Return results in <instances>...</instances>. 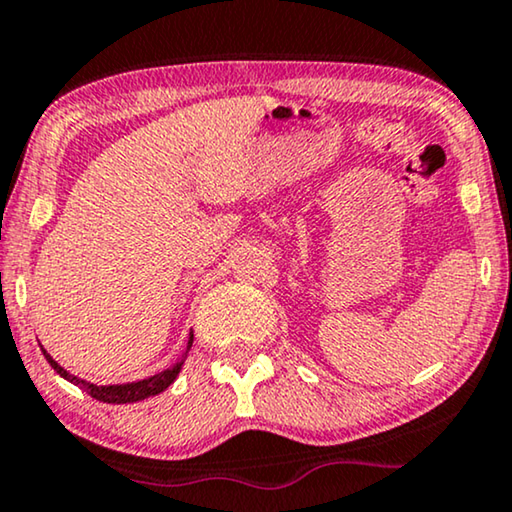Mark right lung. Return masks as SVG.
I'll return each instance as SVG.
<instances>
[{
	"label": "right lung",
	"instance_id": "right-lung-1",
	"mask_svg": "<svg viewBox=\"0 0 512 512\" xmlns=\"http://www.w3.org/2000/svg\"><path fill=\"white\" fill-rule=\"evenodd\" d=\"M192 334H190V341H187V350L192 348ZM43 350V348H41ZM187 355V352H185ZM43 357L48 359V364L53 366V369L60 373L64 380H69V383H74L81 387L90 394L92 399L97 401H104V403H134V401H143L148 397H155V394H160L167 390V387L174 383L178 373H181V366H183V359L178 362L176 366H171V369H164L162 373H155V376H150L146 380H136V383H125V385H92V383H85V380L71 376L69 371H64L60 364L55 362L53 357L48 355L46 350H43Z\"/></svg>",
	"mask_w": 512,
	"mask_h": 512
}]
</instances>
